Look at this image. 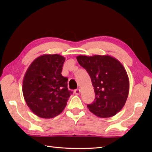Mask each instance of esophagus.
Segmentation results:
<instances>
[{"instance_id": "obj_1", "label": "esophagus", "mask_w": 152, "mask_h": 152, "mask_svg": "<svg viewBox=\"0 0 152 152\" xmlns=\"http://www.w3.org/2000/svg\"><path fill=\"white\" fill-rule=\"evenodd\" d=\"M80 93H81V90L80 89H77L74 91V93L76 95H79L80 94Z\"/></svg>"}]
</instances>
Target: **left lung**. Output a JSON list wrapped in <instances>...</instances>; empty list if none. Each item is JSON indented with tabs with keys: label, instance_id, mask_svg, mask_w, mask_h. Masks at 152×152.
Here are the masks:
<instances>
[{
	"label": "left lung",
	"instance_id": "8db88e82",
	"mask_svg": "<svg viewBox=\"0 0 152 152\" xmlns=\"http://www.w3.org/2000/svg\"><path fill=\"white\" fill-rule=\"evenodd\" d=\"M77 59L91 77L95 99L87 107L98 117L116 115L125 104L129 91L126 69L118 59L108 55L80 56Z\"/></svg>",
	"mask_w": 152,
	"mask_h": 152
}]
</instances>
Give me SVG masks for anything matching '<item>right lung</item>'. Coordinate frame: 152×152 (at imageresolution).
Segmentation results:
<instances>
[{"mask_svg":"<svg viewBox=\"0 0 152 152\" xmlns=\"http://www.w3.org/2000/svg\"><path fill=\"white\" fill-rule=\"evenodd\" d=\"M65 61L58 54H43L25 73L23 94L31 111L39 117L51 118L60 114L72 93L68 89V79L61 75Z\"/></svg>","mask_w":152,"mask_h":152,"instance_id":"add662e5","label":"right lung"}]
</instances>
